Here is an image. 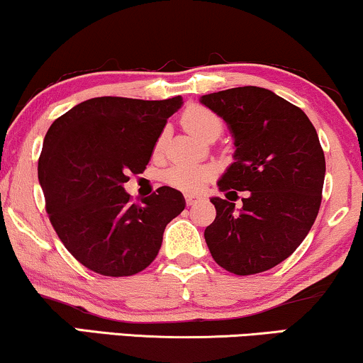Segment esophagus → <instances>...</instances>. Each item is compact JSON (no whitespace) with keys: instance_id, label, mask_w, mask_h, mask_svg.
<instances>
[{"instance_id":"1","label":"esophagus","mask_w":363,"mask_h":363,"mask_svg":"<svg viewBox=\"0 0 363 363\" xmlns=\"http://www.w3.org/2000/svg\"><path fill=\"white\" fill-rule=\"evenodd\" d=\"M196 200H199V195H193V193H186V195H185V201H186V205H193V203H196Z\"/></svg>"}]
</instances>
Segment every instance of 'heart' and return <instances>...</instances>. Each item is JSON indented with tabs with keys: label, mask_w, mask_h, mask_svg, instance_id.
<instances>
[{
	"label": "heart",
	"mask_w": 363,
	"mask_h": 363,
	"mask_svg": "<svg viewBox=\"0 0 363 363\" xmlns=\"http://www.w3.org/2000/svg\"><path fill=\"white\" fill-rule=\"evenodd\" d=\"M183 125H185V128L190 133L199 136L201 140L210 138V136H216L218 138L223 128L222 120L213 111L206 110L203 106H193L190 110H186L185 115H183ZM164 143H167V130H163L158 135V138L155 140V157H160L163 153ZM211 177H213L211 168L191 167V164H175V167L168 168L163 175L164 182L168 185L183 191H199Z\"/></svg>",
	"instance_id": "obj_1"
}]
</instances>
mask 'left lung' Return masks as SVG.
I'll return each instance as SVG.
<instances>
[{"instance_id":"1","label":"left lung","mask_w":363,"mask_h":363,"mask_svg":"<svg viewBox=\"0 0 363 363\" xmlns=\"http://www.w3.org/2000/svg\"><path fill=\"white\" fill-rule=\"evenodd\" d=\"M200 103L227 123L235 145L218 180L227 200L210 199L216 216L205 228L208 250L235 275L270 270L296 250L318 215L325 157L317 131L298 106L265 88H230ZM235 189L247 191L240 211L231 203Z\"/></svg>"}]
</instances>
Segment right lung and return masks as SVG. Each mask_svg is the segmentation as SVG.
Returning <instances> with one entry per match:
<instances>
[{"label":"right lung","mask_w":363,"mask_h":363,"mask_svg":"<svg viewBox=\"0 0 363 363\" xmlns=\"http://www.w3.org/2000/svg\"><path fill=\"white\" fill-rule=\"evenodd\" d=\"M183 98L147 101L91 98L53 121L38 162L50 222L67 250L89 270L130 277L162 247L164 227L185 210L182 191L160 186L130 201L125 183L138 175Z\"/></svg>","instance_id":"right-lung-1"}]
</instances>
